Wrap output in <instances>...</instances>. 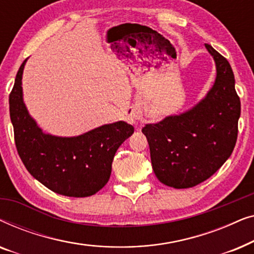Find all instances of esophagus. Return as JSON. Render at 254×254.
Listing matches in <instances>:
<instances>
[{"mask_svg":"<svg viewBox=\"0 0 254 254\" xmlns=\"http://www.w3.org/2000/svg\"><path fill=\"white\" fill-rule=\"evenodd\" d=\"M136 120H138L137 116H133V117H131V121H133V123H135V121H136Z\"/></svg>","mask_w":254,"mask_h":254,"instance_id":"esophagus-1","label":"esophagus"}]
</instances>
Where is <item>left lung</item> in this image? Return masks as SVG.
<instances>
[{
    "instance_id": "8db88e82",
    "label": "left lung",
    "mask_w": 254,
    "mask_h": 254,
    "mask_svg": "<svg viewBox=\"0 0 254 254\" xmlns=\"http://www.w3.org/2000/svg\"><path fill=\"white\" fill-rule=\"evenodd\" d=\"M216 64L215 84L206 98L189 112L145 125L152 169L159 182L189 189L210 178L234 150L238 134L241 100L231 65L206 44Z\"/></svg>"
}]
</instances>
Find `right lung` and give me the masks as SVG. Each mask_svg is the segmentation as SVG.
<instances>
[{
	"instance_id": "right-lung-1",
	"label": "right lung",
	"mask_w": 254,
	"mask_h": 254,
	"mask_svg": "<svg viewBox=\"0 0 254 254\" xmlns=\"http://www.w3.org/2000/svg\"><path fill=\"white\" fill-rule=\"evenodd\" d=\"M25 62L19 67L9 95L10 119L23 164L34 178L55 193L74 197L93 195L109 182L116 151L134 133V127L119 121L76 137L44 134L23 103Z\"/></svg>"
}]
</instances>
